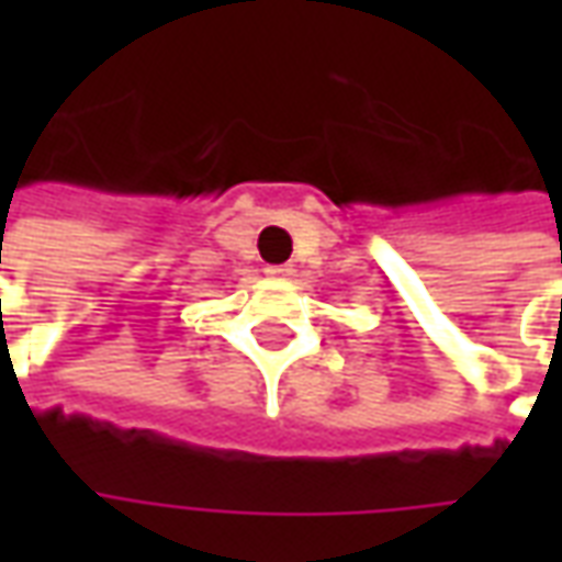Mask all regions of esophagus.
Segmentation results:
<instances>
[{"label": "esophagus", "mask_w": 562, "mask_h": 562, "mask_svg": "<svg viewBox=\"0 0 562 562\" xmlns=\"http://www.w3.org/2000/svg\"><path fill=\"white\" fill-rule=\"evenodd\" d=\"M265 273H268L270 280H292L294 268L292 265H270V268H265Z\"/></svg>", "instance_id": "34e87169"}]
</instances>
